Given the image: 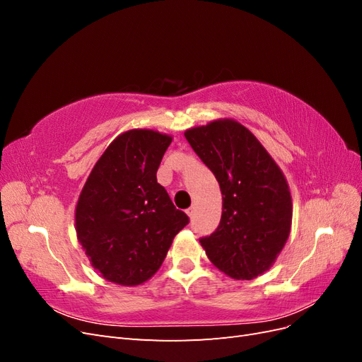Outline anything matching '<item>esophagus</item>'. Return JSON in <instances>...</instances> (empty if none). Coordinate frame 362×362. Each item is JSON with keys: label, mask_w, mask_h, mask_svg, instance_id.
Masks as SVG:
<instances>
[{"label": "esophagus", "mask_w": 362, "mask_h": 362, "mask_svg": "<svg viewBox=\"0 0 362 362\" xmlns=\"http://www.w3.org/2000/svg\"><path fill=\"white\" fill-rule=\"evenodd\" d=\"M194 213H196V208H194V206H190L189 210H187V214H189V217H193V216H194Z\"/></svg>", "instance_id": "1"}]
</instances>
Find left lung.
Returning <instances> with one entry per match:
<instances>
[{"instance_id": "1", "label": "left lung", "mask_w": 362, "mask_h": 362, "mask_svg": "<svg viewBox=\"0 0 362 362\" xmlns=\"http://www.w3.org/2000/svg\"><path fill=\"white\" fill-rule=\"evenodd\" d=\"M221 185L222 217L199 242L213 264L234 279L267 272L291 228L290 187L258 139L234 119H218L184 133Z\"/></svg>"}]
</instances>
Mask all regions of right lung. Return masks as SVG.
<instances>
[{"mask_svg":"<svg viewBox=\"0 0 362 362\" xmlns=\"http://www.w3.org/2000/svg\"><path fill=\"white\" fill-rule=\"evenodd\" d=\"M172 137L154 129L117 136L96 161L75 208V229L90 264L107 281L140 286L163 264L189 223L157 170Z\"/></svg>","mask_w":362,"mask_h":362,"instance_id":"right-lung-1","label":"right lung"}]
</instances>
